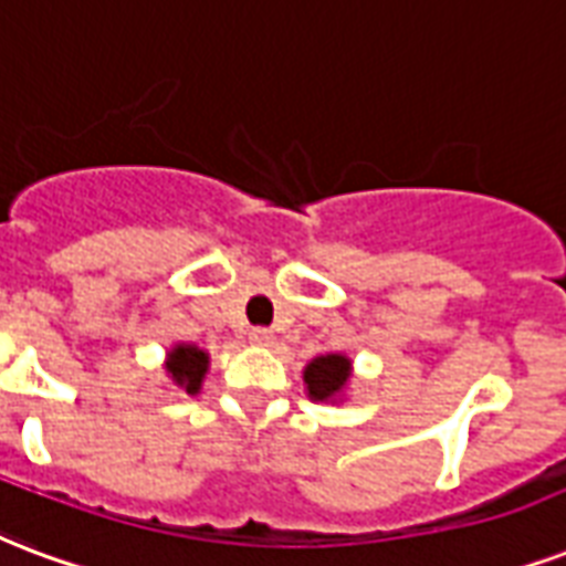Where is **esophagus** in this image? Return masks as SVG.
Returning <instances> with one entry per match:
<instances>
[{
	"label": "esophagus",
	"mask_w": 566,
	"mask_h": 566,
	"mask_svg": "<svg viewBox=\"0 0 566 566\" xmlns=\"http://www.w3.org/2000/svg\"><path fill=\"white\" fill-rule=\"evenodd\" d=\"M249 340H252V344H258V347H270V344L275 340V335H273V329H266V326H254V329L249 332Z\"/></svg>",
	"instance_id": "obj_1"
}]
</instances>
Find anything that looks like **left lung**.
I'll use <instances>...</instances> for the list:
<instances>
[{"label":"left lung","instance_id":"left-lung-1","mask_svg":"<svg viewBox=\"0 0 566 566\" xmlns=\"http://www.w3.org/2000/svg\"><path fill=\"white\" fill-rule=\"evenodd\" d=\"M350 377V359L344 356H321L305 368V386L314 400H329L338 395L344 382Z\"/></svg>","mask_w":566,"mask_h":566}]
</instances>
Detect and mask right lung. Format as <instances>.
<instances>
[{
    "instance_id": "1",
    "label": "right lung",
    "mask_w": 566,
    "mask_h": 566,
    "mask_svg": "<svg viewBox=\"0 0 566 566\" xmlns=\"http://www.w3.org/2000/svg\"><path fill=\"white\" fill-rule=\"evenodd\" d=\"M207 370V353L198 350V347H189V344H178L171 350V359H168V374L171 379L184 386L189 395H196L198 386H201V377Z\"/></svg>"
}]
</instances>
